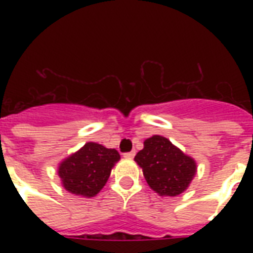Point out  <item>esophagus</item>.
<instances>
[{"mask_svg": "<svg viewBox=\"0 0 253 253\" xmlns=\"http://www.w3.org/2000/svg\"><path fill=\"white\" fill-rule=\"evenodd\" d=\"M126 159H134L135 156V151H131V152H127V154L123 155Z\"/></svg>", "mask_w": 253, "mask_h": 253, "instance_id": "1", "label": "esophagus"}]
</instances>
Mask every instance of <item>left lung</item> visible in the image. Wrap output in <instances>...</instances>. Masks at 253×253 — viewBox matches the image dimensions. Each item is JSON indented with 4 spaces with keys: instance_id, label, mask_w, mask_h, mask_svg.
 Here are the masks:
<instances>
[{
    "instance_id": "8db88e82",
    "label": "left lung",
    "mask_w": 253,
    "mask_h": 253,
    "mask_svg": "<svg viewBox=\"0 0 253 253\" xmlns=\"http://www.w3.org/2000/svg\"><path fill=\"white\" fill-rule=\"evenodd\" d=\"M147 184L160 197H176L189 188L197 173V163L162 135L144 140L134 159Z\"/></svg>"
}]
</instances>
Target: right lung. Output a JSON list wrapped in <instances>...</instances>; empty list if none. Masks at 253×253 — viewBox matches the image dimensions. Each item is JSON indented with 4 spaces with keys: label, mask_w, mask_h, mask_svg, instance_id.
Wrapping results in <instances>:
<instances>
[{
    "label": "right lung",
    "mask_w": 253,
    "mask_h": 253,
    "mask_svg": "<svg viewBox=\"0 0 253 253\" xmlns=\"http://www.w3.org/2000/svg\"><path fill=\"white\" fill-rule=\"evenodd\" d=\"M119 160L121 155L114 148L87 142L59 164L57 174L67 192L91 198L101 192Z\"/></svg>",
    "instance_id": "1"
}]
</instances>
